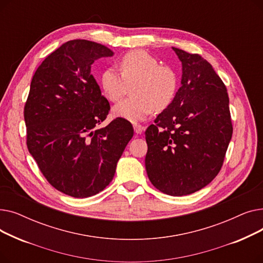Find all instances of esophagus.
Masks as SVG:
<instances>
[{"label": "esophagus", "mask_w": 263, "mask_h": 263, "mask_svg": "<svg viewBox=\"0 0 263 263\" xmlns=\"http://www.w3.org/2000/svg\"><path fill=\"white\" fill-rule=\"evenodd\" d=\"M133 128H134V132L136 134H141L144 131V129H145L142 126V124H140V123H133Z\"/></svg>", "instance_id": "1"}]
</instances>
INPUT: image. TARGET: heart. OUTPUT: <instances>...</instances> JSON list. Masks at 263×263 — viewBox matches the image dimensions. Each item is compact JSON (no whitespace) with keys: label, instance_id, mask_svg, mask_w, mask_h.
Returning <instances> with one entry per match:
<instances>
[{"label":"heart","instance_id":"1","mask_svg":"<svg viewBox=\"0 0 263 263\" xmlns=\"http://www.w3.org/2000/svg\"><path fill=\"white\" fill-rule=\"evenodd\" d=\"M120 73L108 68L101 73L100 84L106 98L118 101L128 91L132 97L118 102L113 114L131 121L146 118L153 110L162 112L174 101L178 88L177 72L143 50H133L119 61Z\"/></svg>","mask_w":263,"mask_h":263}]
</instances>
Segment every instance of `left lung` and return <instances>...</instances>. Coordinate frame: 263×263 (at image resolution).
<instances>
[{
	"instance_id": "obj_1",
	"label": "left lung",
	"mask_w": 263,
	"mask_h": 263,
	"mask_svg": "<svg viewBox=\"0 0 263 263\" xmlns=\"http://www.w3.org/2000/svg\"><path fill=\"white\" fill-rule=\"evenodd\" d=\"M182 63L181 87L145 132L149 180L172 196L208 185L223 166L232 136L227 88L211 64L173 48Z\"/></svg>"
}]
</instances>
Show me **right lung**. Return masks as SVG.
Listing matches in <instances>:
<instances>
[{"label":"right lung","mask_w":263,"mask_h":263,"mask_svg":"<svg viewBox=\"0 0 263 263\" xmlns=\"http://www.w3.org/2000/svg\"><path fill=\"white\" fill-rule=\"evenodd\" d=\"M113 54L93 41H67L37 68L24 105L27 149L47 181L76 198L109 184L134 133L123 118L98 128L110 106L90 68Z\"/></svg>","instance_id":"add662e5"}]
</instances>
